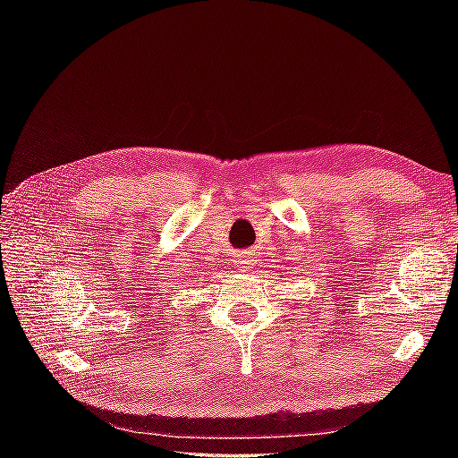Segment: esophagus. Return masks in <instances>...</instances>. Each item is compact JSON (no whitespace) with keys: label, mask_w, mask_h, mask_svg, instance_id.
I'll return each instance as SVG.
<instances>
[{"label":"esophagus","mask_w":458,"mask_h":458,"mask_svg":"<svg viewBox=\"0 0 458 458\" xmlns=\"http://www.w3.org/2000/svg\"><path fill=\"white\" fill-rule=\"evenodd\" d=\"M236 264H238L240 267L250 269V267H251V264H254V259H251V254H248V251H244V254H240V258H238Z\"/></svg>","instance_id":"1"}]
</instances>
